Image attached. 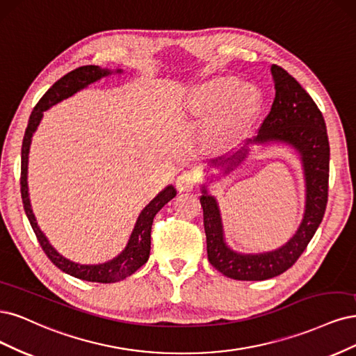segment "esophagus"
<instances>
[{
    "instance_id": "34e87169",
    "label": "esophagus",
    "mask_w": 356,
    "mask_h": 356,
    "mask_svg": "<svg viewBox=\"0 0 356 356\" xmlns=\"http://www.w3.org/2000/svg\"><path fill=\"white\" fill-rule=\"evenodd\" d=\"M195 183H197V179L189 171H185L176 179V188L179 192H189L193 189Z\"/></svg>"
}]
</instances>
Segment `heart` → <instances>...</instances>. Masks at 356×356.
<instances>
[{
	"label": "heart",
	"instance_id": "obj_1",
	"mask_svg": "<svg viewBox=\"0 0 356 356\" xmlns=\"http://www.w3.org/2000/svg\"><path fill=\"white\" fill-rule=\"evenodd\" d=\"M261 106L260 91L250 83H239L235 75H216L192 90L191 108L198 113L219 110L216 140L231 142L253 122Z\"/></svg>",
	"mask_w": 356,
	"mask_h": 356
}]
</instances>
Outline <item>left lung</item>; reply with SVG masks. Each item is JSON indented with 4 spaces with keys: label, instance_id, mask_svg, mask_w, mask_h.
<instances>
[{
    "label": "left lung",
    "instance_id": "1",
    "mask_svg": "<svg viewBox=\"0 0 356 356\" xmlns=\"http://www.w3.org/2000/svg\"><path fill=\"white\" fill-rule=\"evenodd\" d=\"M270 74L275 83V99L257 136L232 156L210 167L219 168L220 176L225 177L245 161L251 146L291 147L299 154L303 168L305 211L297 231L284 245L263 253H239L227 245L219 202L210 193L207 183H204L200 201L209 261L226 277L239 281L269 280L291 268L323 222L328 198L330 145L323 113L306 90L281 66L272 65ZM214 177L220 179L211 175L207 181L213 183Z\"/></svg>",
    "mask_w": 356,
    "mask_h": 356
}]
</instances>
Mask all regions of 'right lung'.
<instances>
[{"mask_svg": "<svg viewBox=\"0 0 356 356\" xmlns=\"http://www.w3.org/2000/svg\"><path fill=\"white\" fill-rule=\"evenodd\" d=\"M115 74H124L122 70H108V67H100L95 65H87L76 67L62 76L59 81H56L45 93L37 106L33 108L28 127L24 136V143H22V167H20V193H22V202H24V209L28 216V220L35 232L38 243L42 247L44 253L54 263V265L63 270L65 273L71 275L78 280L90 281V282H117L124 278L130 277L142 265L147 261L149 253H151V229L155 214L161 210L164 205L176 197L177 191L173 185L165 186L156 197L149 202L146 207L140 211L139 217L134 223L133 232L129 238L127 245L118 256L113 259L99 263V265H81V263L72 261L62 256L51 244L49 238L44 235L41 227L37 223V217L32 211V205L29 200V188H28V163H29V147L32 143V136L37 131L38 125L44 117V112L50 109L51 106L60 103L62 100L74 96L78 91L87 88L90 84H95L100 81L102 78H106Z\"/></svg>", "mask_w": 356, "mask_h": 356, "instance_id": "1", "label": "right lung"}]
</instances>
